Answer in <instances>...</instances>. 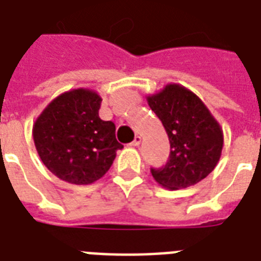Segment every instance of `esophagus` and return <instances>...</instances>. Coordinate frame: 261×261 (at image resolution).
I'll return each instance as SVG.
<instances>
[{"label":"esophagus","mask_w":261,"mask_h":261,"mask_svg":"<svg viewBox=\"0 0 261 261\" xmlns=\"http://www.w3.org/2000/svg\"><path fill=\"white\" fill-rule=\"evenodd\" d=\"M141 141H142L141 135H137L134 138V141L131 142V146H139V145H141Z\"/></svg>","instance_id":"34e87169"}]
</instances>
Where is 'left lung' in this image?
Segmentation results:
<instances>
[{
	"instance_id": "left-lung-1",
	"label": "left lung",
	"mask_w": 261,
	"mask_h": 261,
	"mask_svg": "<svg viewBox=\"0 0 261 261\" xmlns=\"http://www.w3.org/2000/svg\"><path fill=\"white\" fill-rule=\"evenodd\" d=\"M151 111L163 122L171 143L164 167L150 172L168 190L194 186L217 167L223 147V133L203 101L187 88L168 84L147 97Z\"/></svg>"
}]
</instances>
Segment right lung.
<instances>
[{
	"label": "right lung",
	"instance_id": "1",
	"mask_svg": "<svg viewBox=\"0 0 261 261\" xmlns=\"http://www.w3.org/2000/svg\"><path fill=\"white\" fill-rule=\"evenodd\" d=\"M101 97L90 89H73L54 98L32 128L38 154L63 181L92 184L108 172L116 150L115 124L101 120Z\"/></svg>",
	"mask_w": 261,
	"mask_h": 261
}]
</instances>
